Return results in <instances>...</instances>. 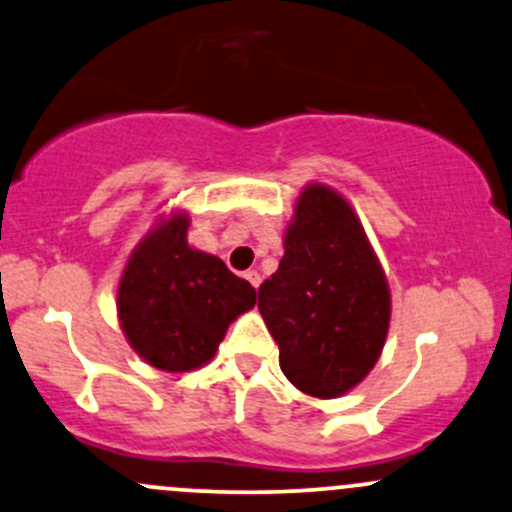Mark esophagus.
<instances>
[{
	"instance_id": "1",
	"label": "esophagus",
	"mask_w": 512,
	"mask_h": 512,
	"mask_svg": "<svg viewBox=\"0 0 512 512\" xmlns=\"http://www.w3.org/2000/svg\"><path fill=\"white\" fill-rule=\"evenodd\" d=\"M245 279H248L250 284L255 286V289H260V284H262V276H260V272H257V269H248V272H245Z\"/></svg>"
}]
</instances>
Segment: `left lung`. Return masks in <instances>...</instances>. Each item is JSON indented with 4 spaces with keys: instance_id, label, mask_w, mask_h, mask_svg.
Returning <instances> with one entry per match:
<instances>
[{
    "instance_id": "obj_1",
    "label": "left lung",
    "mask_w": 512,
    "mask_h": 512,
    "mask_svg": "<svg viewBox=\"0 0 512 512\" xmlns=\"http://www.w3.org/2000/svg\"><path fill=\"white\" fill-rule=\"evenodd\" d=\"M257 308L279 344L281 370L305 395L342 397L378 363L390 286L356 211L332 187H303Z\"/></svg>"
}]
</instances>
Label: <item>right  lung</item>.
<instances>
[{"instance_id": "right-lung-1", "label": "right lung", "mask_w": 512, "mask_h": 512, "mask_svg": "<svg viewBox=\"0 0 512 512\" xmlns=\"http://www.w3.org/2000/svg\"><path fill=\"white\" fill-rule=\"evenodd\" d=\"M190 216L170 211L142 238L117 286V317L149 366L187 373L214 358L257 293L209 252L187 245Z\"/></svg>"}]
</instances>
